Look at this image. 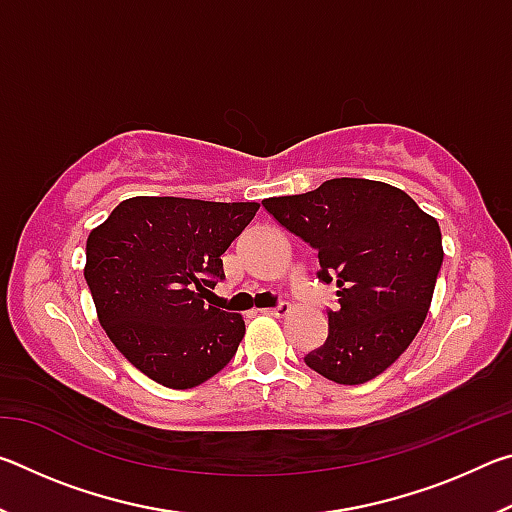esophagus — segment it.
I'll return each instance as SVG.
<instances>
[{"label":"esophagus","instance_id":"34e87169","mask_svg":"<svg viewBox=\"0 0 512 512\" xmlns=\"http://www.w3.org/2000/svg\"><path fill=\"white\" fill-rule=\"evenodd\" d=\"M289 309H291L289 302H277L275 307H268V309H264V314H268V316H275V318H282V316H287V314H289Z\"/></svg>","mask_w":512,"mask_h":512}]
</instances>
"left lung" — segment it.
I'll return each instance as SVG.
<instances>
[{
    "instance_id": "left-lung-1",
    "label": "left lung",
    "mask_w": 512,
    "mask_h": 512,
    "mask_svg": "<svg viewBox=\"0 0 512 512\" xmlns=\"http://www.w3.org/2000/svg\"><path fill=\"white\" fill-rule=\"evenodd\" d=\"M262 205L316 250V277L339 289V307L327 309V339L307 354V366L345 386L381 375L427 318L443 264L438 221L402 189L366 178L325 180L314 192Z\"/></svg>"
}]
</instances>
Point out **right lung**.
<instances>
[{"mask_svg": "<svg viewBox=\"0 0 512 512\" xmlns=\"http://www.w3.org/2000/svg\"><path fill=\"white\" fill-rule=\"evenodd\" d=\"M257 210V203L135 196L90 232L83 273L99 323L146 377L183 391L235 357L244 318L205 298L223 280L221 255Z\"/></svg>", "mask_w": 512, "mask_h": 512, "instance_id": "1", "label": "right lung"}]
</instances>
